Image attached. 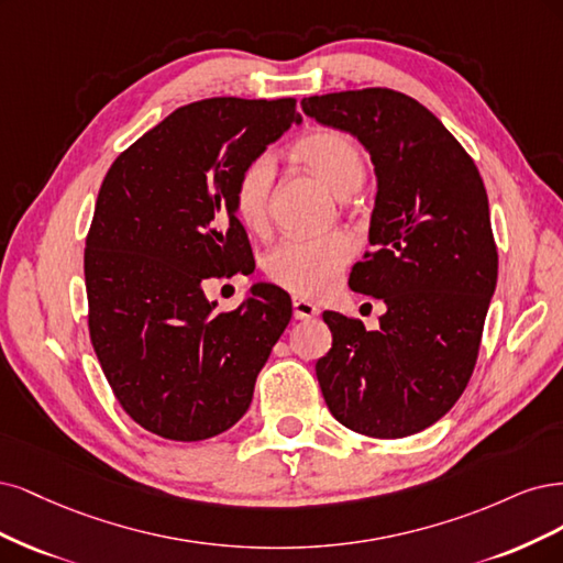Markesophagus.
I'll return each mask as SVG.
<instances>
[{"mask_svg":"<svg viewBox=\"0 0 563 563\" xmlns=\"http://www.w3.org/2000/svg\"><path fill=\"white\" fill-rule=\"evenodd\" d=\"M292 308H295V318L297 320H308V318H313V316L320 313V308L313 301L301 299V297L292 299Z\"/></svg>","mask_w":563,"mask_h":563,"instance_id":"obj_1","label":"esophagus"}]
</instances>
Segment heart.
Returning <instances> with one entry per match:
<instances>
[{"mask_svg": "<svg viewBox=\"0 0 563 563\" xmlns=\"http://www.w3.org/2000/svg\"><path fill=\"white\" fill-rule=\"evenodd\" d=\"M295 156L316 173L336 196L353 194L367 166L355 140L334 129L308 133L295 144ZM274 158L260 154L247 161L233 185V210L247 229H262L274 189ZM353 257V241L332 231L313 239H285L264 260L266 276L301 297H320L336 285L343 266Z\"/></svg>", "mask_w": 563, "mask_h": 563, "instance_id": "obj_1", "label": "heart"}]
</instances>
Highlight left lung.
Segmentation results:
<instances>
[{
  "instance_id": "obj_1",
  "label": "left lung",
  "mask_w": 563,
  "mask_h": 563,
  "mask_svg": "<svg viewBox=\"0 0 563 563\" xmlns=\"http://www.w3.org/2000/svg\"><path fill=\"white\" fill-rule=\"evenodd\" d=\"M301 107L372 156V252L349 285L386 303L374 332L322 313L332 349L316 362L318 384L339 423L367 438H407L456 405L477 362L498 280L482 175L442 121L397 90H341Z\"/></svg>"
}]
</instances>
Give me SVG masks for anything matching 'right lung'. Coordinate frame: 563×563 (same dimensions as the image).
Listing matches in <instances>:
<instances>
[{
    "mask_svg": "<svg viewBox=\"0 0 563 563\" xmlns=\"http://www.w3.org/2000/svg\"><path fill=\"white\" fill-rule=\"evenodd\" d=\"M299 121L295 98L191 102L102 179L84 252L90 343L123 411L158 438L198 442L239 423L292 318L276 285L229 313L203 285L250 262L235 177Z\"/></svg>",
    "mask_w": 563,
    "mask_h": 563,
    "instance_id": "1",
    "label": "right lung"
}]
</instances>
